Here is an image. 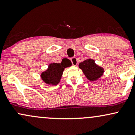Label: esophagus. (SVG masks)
<instances>
[{"instance_id":"obj_1","label":"esophagus","mask_w":135,"mask_h":135,"mask_svg":"<svg viewBox=\"0 0 135 135\" xmlns=\"http://www.w3.org/2000/svg\"><path fill=\"white\" fill-rule=\"evenodd\" d=\"M71 61H72V63L73 65L76 66L77 65V60L75 57H73V58H71Z\"/></svg>"}]
</instances>
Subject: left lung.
Here are the masks:
<instances>
[{
    "instance_id": "obj_1",
    "label": "left lung",
    "mask_w": 135,
    "mask_h": 135,
    "mask_svg": "<svg viewBox=\"0 0 135 135\" xmlns=\"http://www.w3.org/2000/svg\"><path fill=\"white\" fill-rule=\"evenodd\" d=\"M79 66L82 69L86 77L91 81L97 80L101 77L103 72V68L95 64L93 60H86L80 63Z\"/></svg>"
}]
</instances>
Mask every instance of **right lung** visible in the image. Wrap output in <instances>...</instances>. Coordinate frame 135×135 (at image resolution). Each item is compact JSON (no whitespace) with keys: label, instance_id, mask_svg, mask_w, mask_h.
I'll return each instance as SVG.
<instances>
[{"label":"right lung","instance_id":"obj_1","mask_svg":"<svg viewBox=\"0 0 135 135\" xmlns=\"http://www.w3.org/2000/svg\"><path fill=\"white\" fill-rule=\"evenodd\" d=\"M71 63H51L49 65L48 69L41 74L42 80L48 84L56 85L60 83L65 68L70 66Z\"/></svg>","mask_w":135,"mask_h":135}]
</instances>
